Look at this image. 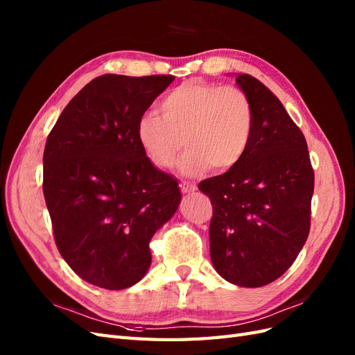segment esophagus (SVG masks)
<instances>
[{"label":"esophagus","mask_w":355,"mask_h":355,"mask_svg":"<svg viewBox=\"0 0 355 355\" xmlns=\"http://www.w3.org/2000/svg\"><path fill=\"white\" fill-rule=\"evenodd\" d=\"M179 188H180L182 192H184V194H191V192H196L197 191V185L192 184V182H187V180L180 182Z\"/></svg>","instance_id":"34e87169"}]
</instances>
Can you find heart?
<instances>
[{"mask_svg": "<svg viewBox=\"0 0 355 355\" xmlns=\"http://www.w3.org/2000/svg\"><path fill=\"white\" fill-rule=\"evenodd\" d=\"M155 112L141 115L136 139L158 168H168L182 151L180 173L197 176L210 167L222 173L245 157L253 136L252 102L235 85L191 80L170 90Z\"/></svg>", "mask_w": 355, "mask_h": 355, "instance_id": "obj_1", "label": "heart"}]
</instances>
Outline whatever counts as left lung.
Returning a JSON list of instances; mask_svg holds the SVG:
<instances>
[{
  "instance_id": "8db88e82",
  "label": "left lung",
  "mask_w": 355,
  "mask_h": 355,
  "mask_svg": "<svg viewBox=\"0 0 355 355\" xmlns=\"http://www.w3.org/2000/svg\"><path fill=\"white\" fill-rule=\"evenodd\" d=\"M253 106L252 142L239 166L202 180L213 206L210 257L225 280L261 287L282 277L311 227L314 168L304 133L280 99L249 73L237 75Z\"/></svg>"
}]
</instances>
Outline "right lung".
<instances>
[{
	"label": "right lung",
	"mask_w": 355,
	"mask_h": 355,
	"mask_svg": "<svg viewBox=\"0 0 355 355\" xmlns=\"http://www.w3.org/2000/svg\"><path fill=\"white\" fill-rule=\"evenodd\" d=\"M173 75L105 73L62 111L47 137L42 191L58 250L90 284L121 290L151 265L149 241L173 216L178 180L153 166L136 124Z\"/></svg>",
	"instance_id": "right-lung-1"
}]
</instances>
